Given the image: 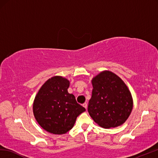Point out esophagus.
<instances>
[{
	"label": "esophagus",
	"mask_w": 158,
	"mask_h": 158,
	"mask_svg": "<svg viewBox=\"0 0 158 158\" xmlns=\"http://www.w3.org/2000/svg\"><path fill=\"white\" fill-rule=\"evenodd\" d=\"M83 107L85 108L87 110V103L83 104Z\"/></svg>",
	"instance_id": "1"
}]
</instances>
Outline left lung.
<instances>
[{"label": "left lung", "instance_id": "obj_1", "mask_svg": "<svg viewBox=\"0 0 158 158\" xmlns=\"http://www.w3.org/2000/svg\"><path fill=\"white\" fill-rule=\"evenodd\" d=\"M92 96L88 112L99 126L117 127L129 118L133 110L131 94L123 81L114 73L104 71L91 80Z\"/></svg>", "mask_w": 158, "mask_h": 158}]
</instances>
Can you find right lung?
<instances>
[{
  "label": "right lung",
  "instance_id": "right-lung-1",
  "mask_svg": "<svg viewBox=\"0 0 158 158\" xmlns=\"http://www.w3.org/2000/svg\"><path fill=\"white\" fill-rule=\"evenodd\" d=\"M69 81L60 76L47 80L36 95L33 112L44 129L55 135L67 133L85 108L77 104L74 95L69 94Z\"/></svg>",
  "mask_w": 158,
  "mask_h": 158
}]
</instances>
